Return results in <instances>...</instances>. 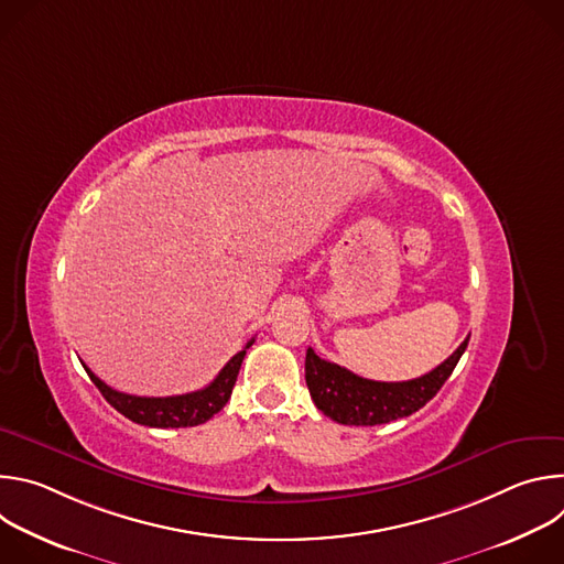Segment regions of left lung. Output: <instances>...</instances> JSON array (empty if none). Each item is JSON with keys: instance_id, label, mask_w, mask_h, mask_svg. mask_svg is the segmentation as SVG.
Returning <instances> with one entry per match:
<instances>
[{"instance_id": "left-lung-1", "label": "left lung", "mask_w": 564, "mask_h": 564, "mask_svg": "<svg viewBox=\"0 0 564 564\" xmlns=\"http://www.w3.org/2000/svg\"><path fill=\"white\" fill-rule=\"evenodd\" d=\"M468 346L459 348L431 372L411 381H372L337 364L321 359L312 348L305 352V383L316 409L346 426H377L409 417L431 401L455 370Z\"/></svg>"}]
</instances>
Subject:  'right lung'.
Masks as SVG:
<instances>
[{"instance_id": "obj_1", "label": "right lung", "mask_w": 564, "mask_h": 564, "mask_svg": "<svg viewBox=\"0 0 564 564\" xmlns=\"http://www.w3.org/2000/svg\"><path fill=\"white\" fill-rule=\"evenodd\" d=\"M254 344L248 341V346L236 352L225 366L223 370L216 375V379L205 386L203 390L196 392H187V394H176V397H135V394H127L120 390H113L111 386H107L100 377H96L85 364L87 375L91 377V381L98 386V390L102 392V397L109 401V404L122 413L124 417H129L135 424L142 426H151V429H185V426H198L205 424L207 420H212L225 404L231 394V388L236 383L240 364H243V357L248 352V348Z\"/></svg>"}]
</instances>
